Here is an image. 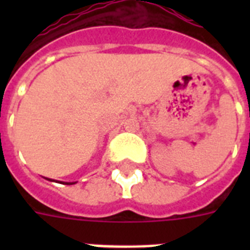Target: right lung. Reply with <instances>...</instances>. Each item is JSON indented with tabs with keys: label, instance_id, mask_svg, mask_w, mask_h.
<instances>
[{
	"label": "right lung",
	"instance_id": "add662e5",
	"mask_svg": "<svg viewBox=\"0 0 250 250\" xmlns=\"http://www.w3.org/2000/svg\"><path fill=\"white\" fill-rule=\"evenodd\" d=\"M66 184H74V183H66Z\"/></svg>",
	"mask_w": 250,
	"mask_h": 250
}]
</instances>
